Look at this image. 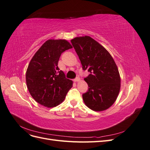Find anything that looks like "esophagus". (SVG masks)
I'll return each instance as SVG.
<instances>
[{
    "instance_id": "34e87169",
    "label": "esophagus",
    "mask_w": 150,
    "mask_h": 150,
    "mask_svg": "<svg viewBox=\"0 0 150 150\" xmlns=\"http://www.w3.org/2000/svg\"><path fill=\"white\" fill-rule=\"evenodd\" d=\"M80 81V78H79V77H77V78H76L74 79V82H78V81Z\"/></svg>"
}]
</instances>
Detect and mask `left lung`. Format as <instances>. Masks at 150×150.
<instances>
[{
  "mask_svg": "<svg viewBox=\"0 0 150 150\" xmlns=\"http://www.w3.org/2000/svg\"><path fill=\"white\" fill-rule=\"evenodd\" d=\"M84 71L90 74L84 78L88 91L83 94L91 110L101 111L111 106L118 96L121 79L117 66L107 50L89 36L71 40Z\"/></svg>",
  "mask_w": 150,
  "mask_h": 150,
  "instance_id": "1",
  "label": "left lung"
}]
</instances>
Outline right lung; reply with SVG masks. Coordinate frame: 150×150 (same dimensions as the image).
<instances>
[{
  "label": "right lung",
  "mask_w": 150,
  "mask_h": 150,
  "mask_svg": "<svg viewBox=\"0 0 150 150\" xmlns=\"http://www.w3.org/2000/svg\"><path fill=\"white\" fill-rule=\"evenodd\" d=\"M71 48L66 40L49 39L32 58L26 71L27 86L32 97L41 105H59L72 88V81L57 66L61 54Z\"/></svg>",
  "instance_id": "1"
}]
</instances>
